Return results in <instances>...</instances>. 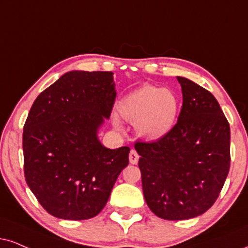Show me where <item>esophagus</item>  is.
<instances>
[{"instance_id": "obj_1", "label": "esophagus", "mask_w": 248, "mask_h": 248, "mask_svg": "<svg viewBox=\"0 0 248 248\" xmlns=\"http://www.w3.org/2000/svg\"><path fill=\"white\" fill-rule=\"evenodd\" d=\"M139 155H137V153L135 150H132L130 151L129 154V162L132 164H137V162H139Z\"/></svg>"}]
</instances>
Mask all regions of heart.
Here are the masks:
<instances>
[{
  "mask_svg": "<svg viewBox=\"0 0 248 248\" xmlns=\"http://www.w3.org/2000/svg\"><path fill=\"white\" fill-rule=\"evenodd\" d=\"M119 112L124 120L135 124L140 136L147 140H159L174 127L179 100L172 91L145 84L121 100Z\"/></svg>",
  "mask_w": 248,
  "mask_h": 248,
  "instance_id": "heart-1",
  "label": "heart"
}]
</instances>
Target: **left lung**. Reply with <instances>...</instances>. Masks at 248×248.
I'll list each match as a JSON object with an SVG mask.
<instances>
[{
	"instance_id": "1",
	"label": "left lung",
	"mask_w": 248,
	"mask_h": 248,
	"mask_svg": "<svg viewBox=\"0 0 248 248\" xmlns=\"http://www.w3.org/2000/svg\"><path fill=\"white\" fill-rule=\"evenodd\" d=\"M183 107L168 135L135 143L142 188L150 210L183 220L213 207L230 170V124L213 93L178 77Z\"/></svg>"
}]
</instances>
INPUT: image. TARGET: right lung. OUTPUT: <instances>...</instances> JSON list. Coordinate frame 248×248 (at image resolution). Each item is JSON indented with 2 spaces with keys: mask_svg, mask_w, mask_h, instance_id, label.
Listing matches in <instances>:
<instances>
[{
  "mask_svg": "<svg viewBox=\"0 0 248 248\" xmlns=\"http://www.w3.org/2000/svg\"><path fill=\"white\" fill-rule=\"evenodd\" d=\"M111 71H69L34 100L24 124V175L52 216H97L129 163L128 147L107 149L97 137L115 101Z\"/></svg>",
  "mask_w": 248,
  "mask_h": 248,
  "instance_id": "obj_1",
  "label": "right lung"
}]
</instances>
